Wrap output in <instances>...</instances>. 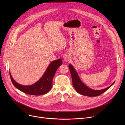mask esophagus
Returning <instances> with one entry per match:
<instances>
[{"label": "esophagus", "mask_w": 125, "mask_h": 125, "mask_svg": "<svg viewBox=\"0 0 125 125\" xmlns=\"http://www.w3.org/2000/svg\"><path fill=\"white\" fill-rule=\"evenodd\" d=\"M64 60H65V61H69V60H70V56L69 55H66L65 56H64Z\"/></svg>", "instance_id": "obj_1"}]
</instances>
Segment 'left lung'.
Segmentation results:
<instances>
[{"mask_svg":"<svg viewBox=\"0 0 125 125\" xmlns=\"http://www.w3.org/2000/svg\"><path fill=\"white\" fill-rule=\"evenodd\" d=\"M69 68L70 71V73L71 75V77L72 79L73 85L76 91L84 96H87L89 97H93V96H97L99 95L102 94L104 92H105L114 83V82L110 86L107 87L106 88L103 89L102 90H94L88 87L85 85H84L80 79L79 76L76 72V70L74 69L72 65H69Z\"/></svg>","mask_w":125,"mask_h":125,"instance_id":"obj_1","label":"left lung"}]
</instances>
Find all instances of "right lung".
I'll use <instances>...</instances> for the list:
<instances>
[{
    "instance_id": "right-lung-1",
    "label": "right lung",
    "mask_w": 125,
    "mask_h": 125,
    "mask_svg": "<svg viewBox=\"0 0 125 125\" xmlns=\"http://www.w3.org/2000/svg\"><path fill=\"white\" fill-rule=\"evenodd\" d=\"M62 64L61 59L52 61L48 67L43 76L35 83L31 85H23L16 82L12 78L10 72V77L13 85L25 94L41 95L46 94L51 90L52 86L53 78L59 67Z\"/></svg>"
}]
</instances>
